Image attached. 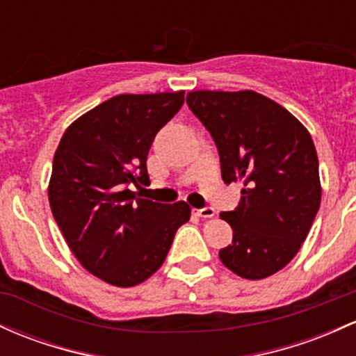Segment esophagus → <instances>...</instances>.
I'll list each match as a JSON object with an SVG mask.
<instances>
[{
    "label": "esophagus",
    "instance_id": "obj_1",
    "mask_svg": "<svg viewBox=\"0 0 356 356\" xmlns=\"http://www.w3.org/2000/svg\"><path fill=\"white\" fill-rule=\"evenodd\" d=\"M196 214L199 218H204V220H206V218H213L214 214H216V211H214V208H209V206H208V208L196 209Z\"/></svg>",
    "mask_w": 356,
    "mask_h": 356
}]
</instances>
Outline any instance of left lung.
<instances>
[{
  "label": "left lung",
  "instance_id": "left-lung-1",
  "mask_svg": "<svg viewBox=\"0 0 356 356\" xmlns=\"http://www.w3.org/2000/svg\"><path fill=\"white\" fill-rule=\"evenodd\" d=\"M186 101L216 143L222 181L245 186L236 209L220 214L233 229L220 259L243 279L270 277L294 259L321 204L309 131L255 91H191Z\"/></svg>",
  "mask_w": 356,
  "mask_h": 356
}]
</instances>
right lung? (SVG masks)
Segmentation results:
<instances>
[{
  "instance_id": "obj_1",
  "label": "right lung",
  "mask_w": 356,
  "mask_h": 356,
  "mask_svg": "<svg viewBox=\"0 0 356 356\" xmlns=\"http://www.w3.org/2000/svg\"><path fill=\"white\" fill-rule=\"evenodd\" d=\"M182 104L184 91L115 96L74 121L54 155V220L79 264L111 286L157 272L191 218L184 201L160 204L128 189L148 182L152 142Z\"/></svg>"
}]
</instances>
